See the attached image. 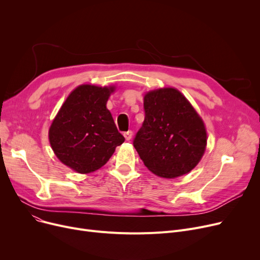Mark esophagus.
<instances>
[{
  "label": "esophagus",
  "mask_w": 260,
  "mask_h": 260,
  "mask_svg": "<svg viewBox=\"0 0 260 260\" xmlns=\"http://www.w3.org/2000/svg\"><path fill=\"white\" fill-rule=\"evenodd\" d=\"M123 135H124L125 139L128 141V140H131L132 137H133V132H132V131H127V132H125Z\"/></svg>",
  "instance_id": "34e87169"
}]
</instances>
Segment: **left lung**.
I'll use <instances>...</instances> for the list:
<instances>
[{"label": "left lung", "instance_id": "1", "mask_svg": "<svg viewBox=\"0 0 260 260\" xmlns=\"http://www.w3.org/2000/svg\"><path fill=\"white\" fill-rule=\"evenodd\" d=\"M144 121L134 146L144 166L163 178L192 171L207 146L202 119L175 88H159L144 95Z\"/></svg>", "mask_w": 260, "mask_h": 260}]
</instances>
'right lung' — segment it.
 <instances>
[{
  "label": "right lung",
  "instance_id": "right-lung-1",
  "mask_svg": "<svg viewBox=\"0 0 260 260\" xmlns=\"http://www.w3.org/2000/svg\"><path fill=\"white\" fill-rule=\"evenodd\" d=\"M114 90L113 86H78L51 123L48 137L54 154L77 173L99 170L125 140L106 108Z\"/></svg>",
  "mask_w": 260,
  "mask_h": 260
}]
</instances>
